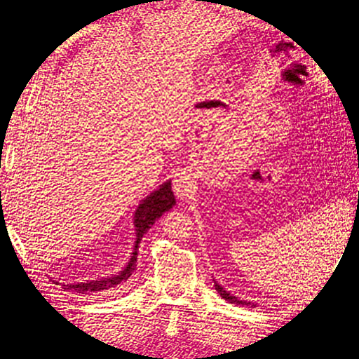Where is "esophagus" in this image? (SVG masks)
<instances>
[{"label": "esophagus", "instance_id": "1", "mask_svg": "<svg viewBox=\"0 0 359 359\" xmlns=\"http://www.w3.org/2000/svg\"><path fill=\"white\" fill-rule=\"evenodd\" d=\"M172 188H174L175 196L182 197V199H184V197H188L189 194L193 193L194 180H193V177L188 172H185V171L184 172H179V174L174 175V185H172Z\"/></svg>", "mask_w": 359, "mask_h": 359}]
</instances>
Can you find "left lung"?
<instances>
[{
	"instance_id": "1",
	"label": "left lung",
	"mask_w": 359,
	"mask_h": 359,
	"mask_svg": "<svg viewBox=\"0 0 359 359\" xmlns=\"http://www.w3.org/2000/svg\"><path fill=\"white\" fill-rule=\"evenodd\" d=\"M215 287H216V290H217V293H219L220 296H222L225 301L231 302V304H238V306H251V302H247V301H239L238 297H236V296H231L230 293L225 292V290L222 288V285H219L217 282H215Z\"/></svg>"
}]
</instances>
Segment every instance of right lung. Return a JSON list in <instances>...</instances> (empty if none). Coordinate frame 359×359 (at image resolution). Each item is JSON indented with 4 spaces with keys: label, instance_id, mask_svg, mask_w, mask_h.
<instances>
[{
    "label": "right lung",
    "instance_id": "add662e5",
    "mask_svg": "<svg viewBox=\"0 0 359 359\" xmlns=\"http://www.w3.org/2000/svg\"><path fill=\"white\" fill-rule=\"evenodd\" d=\"M175 205L174 194L171 191V182H166L162 187H160L157 191L151 193L147 199H144L139 208L135 211L134 216V225L137 231V241L134 247V253L129 259L126 269L120 271L118 274H114L111 278H104L100 280H89V282H80V284H67L63 285L65 290H69V292L81 293V294H89L95 292H106V290H114L120 285L126 284V282L133 278V274L137 270V256H139V245L143 238V234L147 233L152 224L166 212L171 210Z\"/></svg>",
    "mask_w": 359,
    "mask_h": 359
}]
</instances>
